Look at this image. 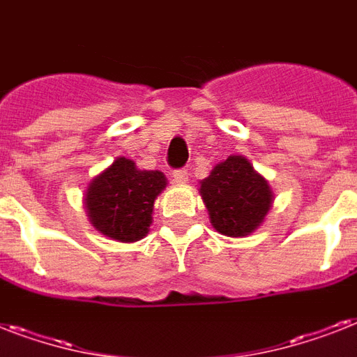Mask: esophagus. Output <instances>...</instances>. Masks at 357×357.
Returning a JSON list of instances; mask_svg holds the SVG:
<instances>
[{
  "mask_svg": "<svg viewBox=\"0 0 357 357\" xmlns=\"http://www.w3.org/2000/svg\"><path fill=\"white\" fill-rule=\"evenodd\" d=\"M189 170H187V168H179V170H174V174H172V178H174V181H176V183H179V185H185L187 183V181H189Z\"/></svg>",
  "mask_w": 357,
  "mask_h": 357,
  "instance_id": "1",
  "label": "esophagus"
}]
</instances>
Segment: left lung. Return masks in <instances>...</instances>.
<instances>
[{
  "label": "left lung",
  "mask_w": 357,
  "mask_h": 357,
  "mask_svg": "<svg viewBox=\"0 0 357 357\" xmlns=\"http://www.w3.org/2000/svg\"><path fill=\"white\" fill-rule=\"evenodd\" d=\"M213 228L228 237H246L272 207L271 187L243 155H229L218 162L200 185Z\"/></svg>",
  "instance_id": "left-lung-1"
}]
</instances>
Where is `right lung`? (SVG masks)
Returning <instances> with one entry per match:
<instances>
[{"instance_id":"obj_1","label":"right lung","mask_w":357,"mask_h":357,"mask_svg":"<svg viewBox=\"0 0 357 357\" xmlns=\"http://www.w3.org/2000/svg\"><path fill=\"white\" fill-rule=\"evenodd\" d=\"M167 187L159 170H139L131 159L119 157L89 183L85 207L94 228L120 243L148 235L153 202Z\"/></svg>"}]
</instances>
